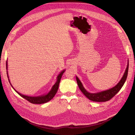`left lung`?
Returning <instances> with one entry per match:
<instances>
[{
	"label": "left lung",
	"mask_w": 135,
	"mask_h": 135,
	"mask_svg": "<svg viewBox=\"0 0 135 135\" xmlns=\"http://www.w3.org/2000/svg\"><path fill=\"white\" fill-rule=\"evenodd\" d=\"M128 65H129L128 64L127 67L126 68V70L125 71V73L123 77H122V78L121 79L119 82L117 84V85H115V87H114L111 89H108V90L102 91L99 93H91L88 92L83 87L82 84H81V81L78 79V78L76 76V79L77 83H78V87L80 89V90L85 96V97H87L89 100H90L92 101L105 102V101L110 100L120 91V89L122 88V87H123V84H124L128 75Z\"/></svg>",
	"instance_id": "8db88e82"
}]
</instances>
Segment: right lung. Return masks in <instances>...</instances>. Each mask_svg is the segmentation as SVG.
<instances>
[{"label":"right lung","instance_id":"add662e5","mask_svg":"<svg viewBox=\"0 0 135 135\" xmlns=\"http://www.w3.org/2000/svg\"><path fill=\"white\" fill-rule=\"evenodd\" d=\"M6 68L7 69V63H6ZM64 71H65V70L62 71L59 75V76H57V80L56 83L54 84V86L52 87V88L51 89V90L50 91V92H49L47 94V95H46L41 96H38V97H30V96L23 95H22V94L18 92L17 91H16L15 89H14V88L12 87V85H11V83H10V84L11 85V86L12 87V88L14 89V90L16 92H17L20 96H21L22 97H23V99H26L28 102H30V103H31L32 104H42L47 103L48 101H50L51 100H52L53 99V98H54V97L56 95V93H57V92L59 86V84H60V80L61 79V77H62V75L63 74V73H64ZM9 82H10V81H9Z\"/></svg>","mask_w":135,"mask_h":135}]
</instances>
